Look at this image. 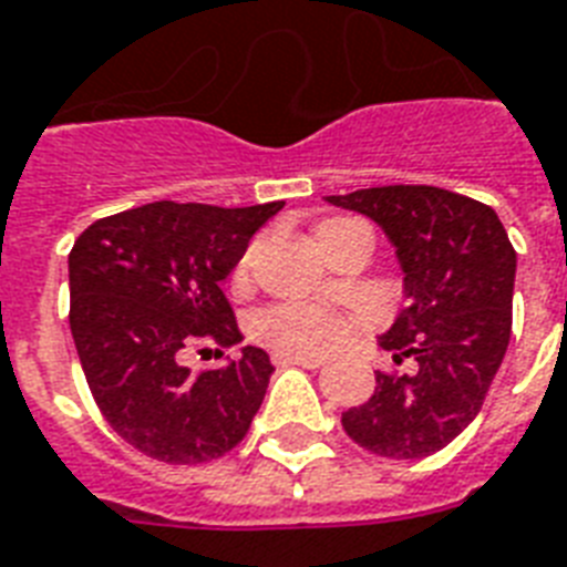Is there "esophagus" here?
I'll return each instance as SVG.
<instances>
[{"label": "esophagus", "instance_id": "esophagus-1", "mask_svg": "<svg viewBox=\"0 0 567 567\" xmlns=\"http://www.w3.org/2000/svg\"><path fill=\"white\" fill-rule=\"evenodd\" d=\"M274 359L276 364H282V368L285 364H300V368H311V371L320 368V364H327V359L318 353H276Z\"/></svg>", "mask_w": 567, "mask_h": 567}]
</instances>
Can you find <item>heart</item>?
<instances>
[{
    "instance_id": "b5f03b06",
    "label": "heart",
    "mask_w": 567,
    "mask_h": 567,
    "mask_svg": "<svg viewBox=\"0 0 567 567\" xmlns=\"http://www.w3.org/2000/svg\"><path fill=\"white\" fill-rule=\"evenodd\" d=\"M252 252L240 258L235 270V282H240L249 270ZM258 336L276 350H323L344 336V318L338 311L318 306V302H282L258 315Z\"/></svg>"
}]
</instances>
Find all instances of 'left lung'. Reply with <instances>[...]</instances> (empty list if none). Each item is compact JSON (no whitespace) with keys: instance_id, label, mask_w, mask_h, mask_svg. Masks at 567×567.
I'll list each match as a JSON object with an SVG mask.
<instances>
[{"instance_id":"1","label":"left lung","mask_w":567,"mask_h":567,"mask_svg":"<svg viewBox=\"0 0 567 567\" xmlns=\"http://www.w3.org/2000/svg\"><path fill=\"white\" fill-rule=\"evenodd\" d=\"M327 203L371 217L394 244L405 309L379 347L403 373L377 371L368 403L341 414L344 432L385 458L447 447L483 409L512 336L518 256L494 208L432 185H385Z\"/></svg>"}]
</instances>
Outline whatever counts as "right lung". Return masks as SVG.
<instances>
[{
  "label": "right lung",
  "instance_id": "1",
  "mask_svg": "<svg viewBox=\"0 0 567 567\" xmlns=\"http://www.w3.org/2000/svg\"><path fill=\"white\" fill-rule=\"evenodd\" d=\"M282 205L162 199L91 223L70 249V332L84 379L111 430L144 456L196 465L247 435L270 355L244 347L203 373L182 355L244 341L220 285Z\"/></svg>",
  "mask_w": 567,
  "mask_h": 567
}]
</instances>
